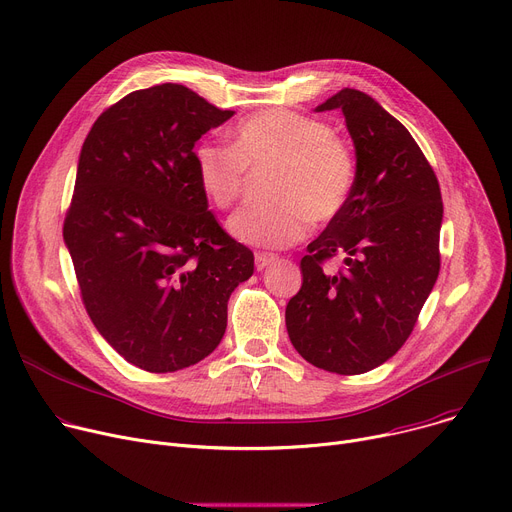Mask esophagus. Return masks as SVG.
Here are the masks:
<instances>
[{
    "label": "esophagus",
    "instance_id": "obj_1",
    "mask_svg": "<svg viewBox=\"0 0 512 512\" xmlns=\"http://www.w3.org/2000/svg\"><path fill=\"white\" fill-rule=\"evenodd\" d=\"M275 259H277V255H273V253H257V255H255V267L261 271V269H265L267 265H271Z\"/></svg>",
    "mask_w": 512,
    "mask_h": 512
}]
</instances>
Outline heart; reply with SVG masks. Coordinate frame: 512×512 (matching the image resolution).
<instances>
[{"mask_svg": "<svg viewBox=\"0 0 512 512\" xmlns=\"http://www.w3.org/2000/svg\"><path fill=\"white\" fill-rule=\"evenodd\" d=\"M202 194L216 208H230L245 192L249 169L273 167L267 194L232 214L230 235L241 243L284 249L306 237L310 222L339 218L355 190L357 161L351 147L318 118L271 108L235 128L232 147L200 141L192 153Z\"/></svg>", "mask_w": 512, "mask_h": 512, "instance_id": "heart-1", "label": "heart"}]
</instances>
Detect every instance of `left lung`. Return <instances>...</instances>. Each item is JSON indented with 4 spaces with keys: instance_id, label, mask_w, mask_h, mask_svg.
Masks as SVG:
<instances>
[{
    "instance_id": "1",
    "label": "left lung",
    "mask_w": 512,
    "mask_h": 512,
    "mask_svg": "<svg viewBox=\"0 0 512 512\" xmlns=\"http://www.w3.org/2000/svg\"><path fill=\"white\" fill-rule=\"evenodd\" d=\"M335 108L353 138L357 183L345 212L300 261L302 288L286 306V327L308 363L357 376L388 361L414 329L441 269L443 202L404 124L349 87L316 112ZM339 254L346 265L324 272Z\"/></svg>"
}]
</instances>
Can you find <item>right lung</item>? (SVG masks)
Masks as SVG:
<instances>
[{
  "label": "right lung",
  "instance_id": "obj_1",
  "mask_svg": "<svg viewBox=\"0 0 512 512\" xmlns=\"http://www.w3.org/2000/svg\"><path fill=\"white\" fill-rule=\"evenodd\" d=\"M196 91L161 83L100 114L77 165L63 239L83 306L132 365L169 374L208 357L253 251L218 224L194 145L228 120Z\"/></svg>",
  "mask_w": 512,
  "mask_h": 512
}]
</instances>
